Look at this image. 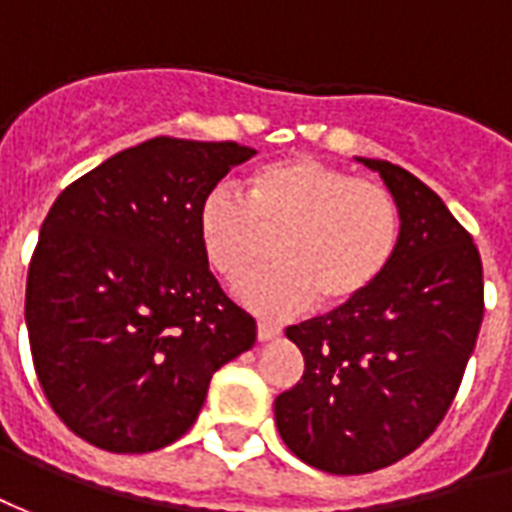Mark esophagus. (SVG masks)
<instances>
[{"label": "esophagus", "instance_id": "esophagus-1", "mask_svg": "<svg viewBox=\"0 0 512 512\" xmlns=\"http://www.w3.org/2000/svg\"><path fill=\"white\" fill-rule=\"evenodd\" d=\"M278 335H281V327H275V324L259 322V327H256V338H259V341H272V338H278Z\"/></svg>", "mask_w": 512, "mask_h": 512}]
</instances>
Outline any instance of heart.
<instances>
[{
    "mask_svg": "<svg viewBox=\"0 0 512 512\" xmlns=\"http://www.w3.org/2000/svg\"><path fill=\"white\" fill-rule=\"evenodd\" d=\"M201 251L223 281H240L278 237L267 270L237 286L251 311L283 319L346 308L374 289L398 248L401 218L390 190L330 163L292 155L248 177L245 196L212 188L196 212Z\"/></svg>",
    "mask_w": 512,
    "mask_h": 512,
    "instance_id": "heart-1",
    "label": "heart"
}]
</instances>
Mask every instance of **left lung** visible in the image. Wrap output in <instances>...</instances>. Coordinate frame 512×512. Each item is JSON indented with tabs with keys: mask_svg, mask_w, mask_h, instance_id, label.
Instances as JSON below:
<instances>
[{
	"mask_svg": "<svg viewBox=\"0 0 512 512\" xmlns=\"http://www.w3.org/2000/svg\"><path fill=\"white\" fill-rule=\"evenodd\" d=\"M357 160L393 193L398 248L371 292L286 330L305 374L275 398L286 447L330 475L376 472L423 445L453 404L483 322L472 234L414 174Z\"/></svg>",
	"mask_w": 512,
	"mask_h": 512,
	"instance_id": "8db88e82",
	"label": "left lung"
}]
</instances>
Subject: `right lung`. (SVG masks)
I'll return each mask as SVG.
<instances>
[{
    "label": "right lung",
    "instance_id": "right-lung-1",
    "mask_svg": "<svg viewBox=\"0 0 512 512\" xmlns=\"http://www.w3.org/2000/svg\"><path fill=\"white\" fill-rule=\"evenodd\" d=\"M256 149L158 136L122 149L48 210L26 275L37 382L108 453H149L196 423L212 374L256 343L201 251V199Z\"/></svg>",
    "mask_w": 512,
    "mask_h": 512
}]
</instances>
